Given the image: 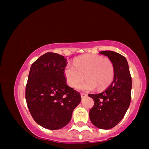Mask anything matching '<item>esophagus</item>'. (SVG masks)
I'll return each mask as SVG.
<instances>
[{
  "label": "esophagus",
  "instance_id": "obj_1",
  "mask_svg": "<svg viewBox=\"0 0 149 149\" xmlns=\"http://www.w3.org/2000/svg\"><path fill=\"white\" fill-rule=\"evenodd\" d=\"M80 96H81L82 98H83V97H86L87 95H86V94H85V93H80Z\"/></svg>",
  "mask_w": 149,
  "mask_h": 149
}]
</instances>
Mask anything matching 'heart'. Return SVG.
I'll return each mask as SVG.
<instances>
[{
    "label": "heart",
    "mask_w": 149,
    "mask_h": 149,
    "mask_svg": "<svg viewBox=\"0 0 149 149\" xmlns=\"http://www.w3.org/2000/svg\"><path fill=\"white\" fill-rule=\"evenodd\" d=\"M114 71L111 60L98 54L80 56L75 59L73 64L69 63L64 68V75L68 84L74 88L85 77L87 80L80 83L78 88L87 91L95 88L98 90L107 88L113 79Z\"/></svg>",
    "instance_id": "obj_1"
}]
</instances>
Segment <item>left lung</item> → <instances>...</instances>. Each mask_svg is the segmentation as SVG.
Segmentation results:
<instances>
[{
	"instance_id": "1",
	"label": "left lung",
	"mask_w": 149,
	"mask_h": 149,
	"mask_svg": "<svg viewBox=\"0 0 149 149\" xmlns=\"http://www.w3.org/2000/svg\"><path fill=\"white\" fill-rule=\"evenodd\" d=\"M114 66V77L111 84L98 94H89L95 104L90 110L92 123L100 129L115 127L123 118L131 101L132 78L127 59L113 51H102Z\"/></svg>"
}]
</instances>
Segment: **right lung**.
<instances>
[{
	"label": "right lung",
	"instance_id": "add662e5",
	"mask_svg": "<svg viewBox=\"0 0 149 149\" xmlns=\"http://www.w3.org/2000/svg\"><path fill=\"white\" fill-rule=\"evenodd\" d=\"M66 59L47 52L31 66L26 86L27 107L34 120L49 130H59L70 122L81 101L80 93L66 84Z\"/></svg>",
	"mask_w": 149,
	"mask_h": 149
}]
</instances>
